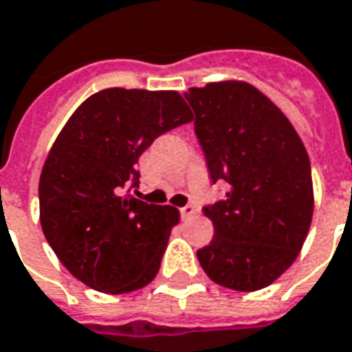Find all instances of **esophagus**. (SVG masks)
<instances>
[{
    "label": "esophagus",
    "instance_id": "1",
    "mask_svg": "<svg viewBox=\"0 0 352 352\" xmlns=\"http://www.w3.org/2000/svg\"><path fill=\"white\" fill-rule=\"evenodd\" d=\"M180 214H182V218H184V220L197 217V208L193 207V205H186V207L180 208Z\"/></svg>",
    "mask_w": 352,
    "mask_h": 352
}]
</instances>
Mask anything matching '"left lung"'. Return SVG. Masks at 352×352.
Segmentation results:
<instances>
[{
    "mask_svg": "<svg viewBox=\"0 0 352 352\" xmlns=\"http://www.w3.org/2000/svg\"><path fill=\"white\" fill-rule=\"evenodd\" d=\"M186 99L210 178L230 184L224 199L203 208L214 237L197 258L218 285L258 292L295 263L309 234L307 149L287 116L249 82H210Z\"/></svg>",
    "mask_w": 352,
    "mask_h": 352,
    "instance_id": "1",
    "label": "left lung"
}]
</instances>
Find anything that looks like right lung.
I'll return each mask as SVG.
<instances>
[{"label":"right lung","mask_w":352,"mask_h":352,"mask_svg":"<svg viewBox=\"0 0 352 352\" xmlns=\"http://www.w3.org/2000/svg\"><path fill=\"white\" fill-rule=\"evenodd\" d=\"M191 120L178 91L109 88L63 126L40 176V222L76 280L111 295L153 282L180 212L134 199L128 188L155 138Z\"/></svg>","instance_id":"right-lung-1"}]
</instances>
